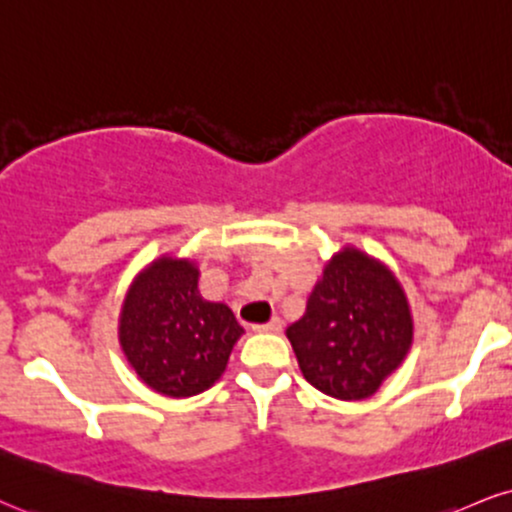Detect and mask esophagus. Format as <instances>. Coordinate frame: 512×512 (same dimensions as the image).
Instances as JSON below:
<instances>
[{"mask_svg": "<svg viewBox=\"0 0 512 512\" xmlns=\"http://www.w3.org/2000/svg\"><path fill=\"white\" fill-rule=\"evenodd\" d=\"M281 326H283L281 319L279 317H272L267 324H255V326H252V329H255L257 334H279Z\"/></svg>", "mask_w": 512, "mask_h": 512, "instance_id": "34e87169", "label": "esophagus"}]
</instances>
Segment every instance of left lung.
I'll return each mask as SVG.
<instances>
[{
	"instance_id": "left-lung-1",
	"label": "left lung",
	"mask_w": 512,
	"mask_h": 512,
	"mask_svg": "<svg viewBox=\"0 0 512 512\" xmlns=\"http://www.w3.org/2000/svg\"><path fill=\"white\" fill-rule=\"evenodd\" d=\"M303 377L338 400L379 391L410 353L415 322L396 274L355 245L334 252L286 329Z\"/></svg>"
}]
</instances>
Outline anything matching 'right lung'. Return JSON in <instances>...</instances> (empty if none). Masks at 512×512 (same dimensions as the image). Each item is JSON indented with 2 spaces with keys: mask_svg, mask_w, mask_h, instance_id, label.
Wrapping results in <instances>:
<instances>
[{
  "mask_svg": "<svg viewBox=\"0 0 512 512\" xmlns=\"http://www.w3.org/2000/svg\"><path fill=\"white\" fill-rule=\"evenodd\" d=\"M200 267L162 255L128 286L119 312V346L138 379L169 398L214 386L245 334L229 305L200 295Z\"/></svg>",
  "mask_w": 512,
  "mask_h": 512,
  "instance_id": "add662e5",
  "label": "right lung"
}]
</instances>
